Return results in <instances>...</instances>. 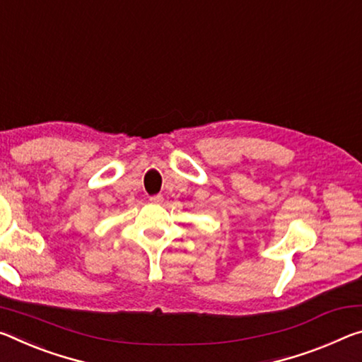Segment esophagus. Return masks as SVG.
Instances as JSON below:
<instances>
[{
  "instance_id": "34e87169",
  "label": "esophagus",
  "mask_w": 362,
  "mask_h": 362,
  "mask_svg": "<svg viewBox=\"0 0 362 362\" xmlns=\"http://www.w3.org/2000/svg\"><path fill=\"white\" fill-rule=\"evenodd\" d=\"M150 202L154 203V204H160L164 202V197H163V194H154V197L150 198Z\"/></svg>"
}]
</instances>
